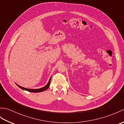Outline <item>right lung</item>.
<instances>
[{
  "instance_id": "add662e5",
  "label": "right lung",
  "mask_w": 124,
  "mask_h": 124,
  "mask_svg": "<svg viewBox=\"0 0 124 124\" xmlns=\"http://www.w3.org/2000/svg\"><path fill=\"white\" fill-rule=\"evenodd\" d=\"M51 77L50 78L48 83H47V84L45 86H44V87H42L41 88H39V89H29V88H26L23 87H21V86H20L19 85H18L17 84H16V85L18 87H19L20 88L23 89V90L27 91L28 92H33V93H38V92H43V91H45V90H46L47 88L49 87V85H50V83H51Z\"/></svg>"
}]
</instances>
